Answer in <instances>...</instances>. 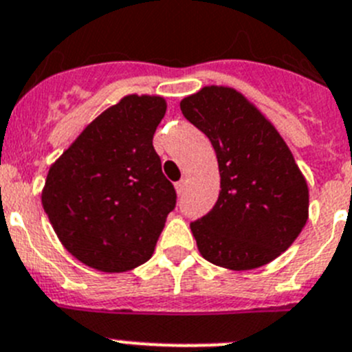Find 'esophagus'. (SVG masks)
Segmentation results:
<instances>
[{
    "label": "esophagus",
    "mask_w": 352,
    "mask_h": 352,
    "mask_svg": "<svg viewBox=\"0 0 352 352\" xmlns=\"http://www.w3.org/2000/svg\"><path fill=\"white\" fill-rule=\"evenodd\" d=\"M174 188H176V192H178V195H182V193L185 192V188H186V179L183 178L182 182L176 183V185H174Z\"/></svg>",
    "instance_id": "34e87169"
}]
</instances>
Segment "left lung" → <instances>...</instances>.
Returning a JSON list of instances; mask_svg holds the SVG:
<instances>
[{"label":"left lung","instance_id":"1","mask_svg":"<svg viewBox=\"0 0 352 352\" xmlns=\"http://www.w3.org/2000/svg\"><path fill=\"white\" fill-rule=\"evenodd\" d=\"M214 146L221 176L216 206L190 224L204 259L256 270L285 252L309 214V190L273 124L242 93L204 86L179 103Z\"/></svg>","mask_w":352,"mask_h":352}]
</instances>
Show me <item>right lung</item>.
<instances>
[{"mask_svg":"<svg viewBox=\"0 0 352 352\" xmlns=\"http://www.w3.org/2000/svg\"><path fill=\"white\" fill-rule=\"evenodd\" d=\"M166 109L162 96H124L50 167L43 209L62 245L86 266L122 273L152 257L176 206L152 143Z\"/></svg>","mask_w":352,"mask_h":352,"instance_id":"obj_1","label":"right lung"}]
</instances>
